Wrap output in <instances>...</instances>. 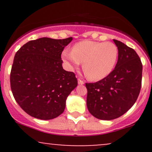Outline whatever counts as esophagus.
Masks as SVG:
<instances>
[{
    "instance_id": "esophagus-1",
    "label": "esophagus",
    "mask_w": 152,
    "mask_h": 152,
    "mask_svg": "<svg viewBox=\"0 0 152 152\" xmlns=\"http://www.w3.org/2000/svg\"><path fill=\"white\" fill-rule=\"evenodd\" d=\"M78 84H80V85L84 84V81H82V80H81V79L78 80Z\"/></svg>"
}]
</instances>
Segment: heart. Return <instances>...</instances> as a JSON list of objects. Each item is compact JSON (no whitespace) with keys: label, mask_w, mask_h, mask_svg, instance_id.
<instances>
[{"label":"heart","mask_w":152,"mask_h":152,"mask_svg":"<svg viewBox=\"0 0 152 152\" xmlns=\"http://www.w3.org/2000/svg\"><path fill=\"white\" fill-rule=\"evenodd\" d=\"M118 58V48L111 42L83 41L74 45L72 50H65L62 58L71 69L83 61L85 74L91 80L105 78L114 70Z\"/></svg>","instance_id":"heart-1"}]
</instances>
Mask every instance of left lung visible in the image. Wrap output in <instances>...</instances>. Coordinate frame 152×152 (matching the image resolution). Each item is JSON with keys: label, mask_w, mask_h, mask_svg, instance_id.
Masks as SVG:
<instances>
[{"label": "left lung", "mask_w": 152, "mask_h": 152, "mask_svg": "<svg viewBox=\"0 0 152 152\" xmlns=\"http://www.w3.org/2000/svg\"><path fill=\"white\" fill-rule=\"evenodd\" d=\"M118 48L114 69L95 83H86V104L94 117L112 120L122 116L136 102L140 93L142 64L133 48L114 39Z\"/></svg>", "instance_id": "1"}]
</instances>
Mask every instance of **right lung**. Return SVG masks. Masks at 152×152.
Here are the masks:
<instances>
[{
    "mask_svg": "<svg viewBox=\"0 0 152 152\" xmlns=\"http://www.w3.org/2000/svg\"><path fill=\"white\" fill-rule=\"evenodd\" d=\"M73 40L41 38L24 44L15 53L10 88L25 112L43 120L64 112L68 96L77 86L75 74L63 69L61 53Z\"/></svg>",
    "mask_w": 152,
    "mask_h": 152,
    "instance_id": "obj_1",
    "label": "right lung"
}]
</instances>
